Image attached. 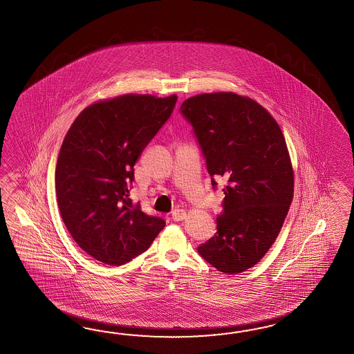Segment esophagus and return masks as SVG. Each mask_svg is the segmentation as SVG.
<instances>
[{"label": "esophagus", "instance_id": "esophagus-1", "mask_svg": "<svg viewBox=\"0 0 354 354\" xmlns=\"http://www.w3.org/2000/svg\"><path fill=\"white\" fill-rule=\"evenodd\" d=\"M185 217H187V212L184 209H180V208L174 209L173 214H171V218L174 221H183Z\"/></svg>", "mask_w": 354, "mask_h": 354}]
</instances>
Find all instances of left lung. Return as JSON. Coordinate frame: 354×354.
I'll use <instances>...</instances> for the list:
<instances>
[{
  "label": "left lung",
  "instance_id": "8db88e82",
  "mask_svg": "<svg viewBox=\"0 0 354 354\" xmlns=\"http://www.w3.org/2000/svg\"><path fill=\"white\" fill-rule=\"evenodd\" d=\"M180 113L193 127L214 189L215 178L227 179L217 232L198 253L221 272H243L268 253L293 201L283 131L266 109L232 92L190 97Z\"/></svg>",
  "mask_w": 354,
  "mask_h": 354
}]
</instances>
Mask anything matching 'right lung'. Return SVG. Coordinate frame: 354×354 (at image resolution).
<instances>
[{
	"mask_svg": "<svg viewBox=\"0 0 354 354\" xmlns=\"http://www.w3.org/2000/svg\"><path fill=\"white\" fill-rule=\"evenodd\" d=\"M178 97L124 95L88 106L61 146L55 184L61 217L93 259L120 266L165 227L129 198L134 164L171 116Z\"/></svg>",
	"mask_w": 354,
	"mask_h": 354,
	"instance_id": "right-lung-1",
	"label": "right lung"
}]
</instances>
